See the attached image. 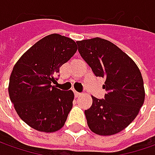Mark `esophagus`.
Returning a JSON list of instances; mask_svg holds the SVG:
<instances>
[{"label": "esophagus", "mask_w": 155, "mask_h": 155, "mask_svg": "<svg viewBox=\"0 0 155 155\" xmlns=\"http://www.w3.org/2000/svg\"><path fill=\"white\" fill-rule=\"evenodd\" d=\"M74 95H75V97H79L82 94H81V93L77 92V91H74Z\"/></svg>", "instance_id": "34e87169"}]
</instances>
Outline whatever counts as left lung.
Instances as JSON below:
<instances>
[{"instance_id":"obj_1","label":"left lung","mask_w":155,"mask_h":155,"mask_svg":"<svg viewBox=\"0 0 155 155\" xmlns=\"http://www.w3.org/2000/svg\"><path fill=\"white\" fill-rule=\"evenodd\" d=\"M81 57L97 77L105 78L104 99L92 97L84 111L90 129L99 135L121 132L137 116L145 100L142 76L134 60L109 40L77 41Z\"/></svg>"}]
</instances>
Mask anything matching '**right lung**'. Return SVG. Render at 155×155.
Instances as JSON below:
<instances>
[{"mask_svg":"<svg viewBox=\"0 0 155 155\" xmlns=\"http://www.w3.org/2000/svg\"><path fill=\"white\" fill-rule=\"evenodd\" d=\"M78 50L73 39L53 33L30 47L17 61L9 78L11 102L22 121L40 132L52 133L64 125L74 93L52 86L54 76Z\"/></svg>","mask_w":155,"mask_h":155,"instance_id":"obj_1","label":"right lung"}]
</instances>
